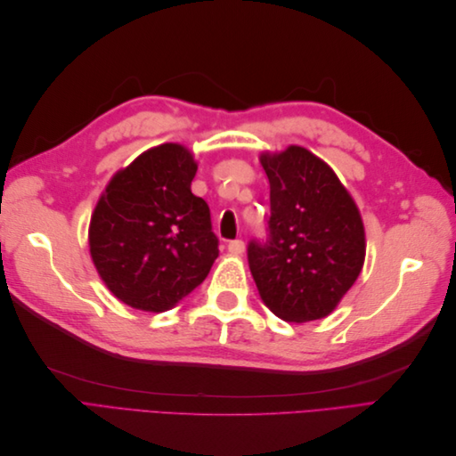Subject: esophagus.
<instances>
[{
  "mask_svg": "<svg viewBox=\"0 0 456 456\" xmlns=\"http://www.w3.org/2000/svg\"><path fill=\"white\" fill-rule=\"evenodd\" d=\"M228 251L232 255H241L245 251V243L241 240H233L228 243Z\"/></svg>",
  "mask_w": 456,
  "mask_h": 456,
  "instance_id": "obj_1",
  "label": "esophagus"
}]
</instances>
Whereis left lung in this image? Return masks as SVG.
I'll list each match as a JSON object with an SVG mask.
<instances>
[{"mask_svg":"<svg viewBox=\"0 0 456 456\" xmlns=\"http://www.w3.org/2000/svg\"><path fill=\"white\" fill-rule=\"evenodd\" d=\"M270 181L268 238L247 245L262 302L285 322L322 320L360 275L365 230L335 171L312 151L262 154Z\"/></svg>","mask_w":456,"mask_h":456,"instance_id":"left-lung-1","label":"left lung"}]
</instances>
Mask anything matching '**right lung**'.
<instances>
[{"mask_svg": "<svg viewBox=\"0 0 456 456\" xmlns=\"http://www.w3.org/2000/svg\"><path fill=\"white\" fill-rule=\"evenodd\" d=\"M196 171L184 146L150 148L114 175L94 207L93 262L110 291L131 308L171 310L218 256L209 205L190 190Z\"/></svg>", "mask_w": 456, "mask_h": 456, "instance_id": "1", "label": "right lung"}]
</instances>
